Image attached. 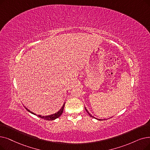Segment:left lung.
I'll use <instances>...</instances> for the list:
<instances>
[{"instance_id": "left-lung-1", "label": "left lung", "mask_w": 150, "mask_h": 150, "mask_svg": "<svg viewBox=\"0 0 150 150\" xmlns=\"http://www.w3.org/2000/svg\"><path fill=\"white\" fill-rule=\"evenodd\" d=\"M84 108H85V110H86V111L87 112V113L89 114V115L91 116V117H93V118H95V119H96V120H99V121H102V120H100V119H97V118H95V117H94L93 116H92V115H91L89 113V112L88 111V110L86 109V108L85 107H84Z\"/></svg>"}]
</instances>
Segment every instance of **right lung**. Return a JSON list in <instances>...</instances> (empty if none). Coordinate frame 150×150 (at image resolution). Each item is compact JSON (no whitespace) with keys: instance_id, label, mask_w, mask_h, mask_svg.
I'll use <instances>...</instances> for the list:
<instances>
[{"instance_id":"add662e5","label":"right lung","mask_w":150,"mask_h":150,"mask_svg":"<svg viewBox=\"0 0 150 150\" xmlns=\"http://www.w3.org/2000/svg\"><path fill=\"white\" fill-rule=\"evenodd\" d=\"M65 103H66V102H64V103L63 104V105H62V108H61L57 112H56V113H54V114L50 115H47V116H42V115H37V114H35V113L31 112L30 110H29L28 108H26L25 107H24L25 108V109H26L29 112L31 113L32 114L37 115L38 117H40V118H42V119H44V120H45L52 121V120H56V118H59V116H61V115H62V113H63V111H64V105H65Z\"/></svg>"}]
</instances>
